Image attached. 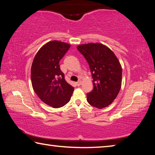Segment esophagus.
Instances as JSON below:
<instances>
[{"label":"esophagus","instance_id":"1","mask_svg":"<svg viewBox=\"0 0 155 155\" xmlns=\"http://www.w3.org/2000/svg\"><path fill=\"white\" fill-rule=\"evenodd\" d=\"M76 83H77V85L78 86H79V85H81V84H82V81H78V82H77Z\"/></svg>","mask_w":155,"mask_h":155}]
</instances>
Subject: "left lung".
Here are the masks:
<instances>
[{
	"label": "left lung",
	"instance_id": "1",
	"mask_svg": "<svg viewBox=\"0 0 155 155\" xmlns=\"http://www.w3.org/2000/svg\"><path fill=\"white\" fill-rule=\"evenodd\" d=\"M77 49L87 60L92 74L94 89L87 94L88 103L98 109L109 106L122 85V69L118 59L101 43L81 44Z\"/></svg>",
	"mask_w": 155,
	"mask_h": 155
}]
</instances>
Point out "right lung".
<instances>
[{"instance_id": "add662e5", "label": "right lung", "mask_w": 155, "mask_h": 155, "mask_svg": "<svg viewBox=\"0 0 155 155\" xmlns=\"http://www.w3.org/2000/svg\"><path fill=\"white\" fill-rule=\"evenodd\" d=\"M70 47L60 41H48L37 52L31 65L33 90L43 103L53 108L67 104L74 90L65 81L59 64Z\"/></svg>"}]
</instances>
